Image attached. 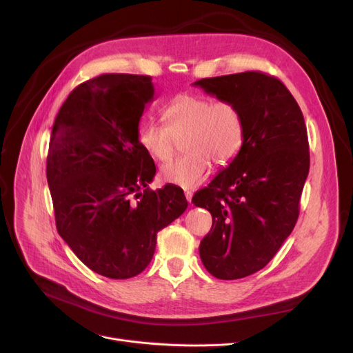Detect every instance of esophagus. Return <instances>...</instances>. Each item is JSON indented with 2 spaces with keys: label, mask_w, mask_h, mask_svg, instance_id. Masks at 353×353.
Listing matches in <instances>:
<instances>
[{
  "label": "esophagus",
  "mask_w": 353,
  "mask_h": 353,
  "mask_svg": "<svg viewBox=\"0 0 353 353\" xmlns=\"http://www.w3.org/2000/svg\"><path fill=\"white\" fill-rule=\"evenodd\" d=\"M185 199L188 203H191V199H193V193L191 191H185Z\"/></svg>",
  "instance_id": "obj_1"
}]
</instances>
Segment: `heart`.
<instances>
[{
    "mask_svg": "<svg viewBox=\"0 0 353 353\" xmlns=\"http://www.w3.org/2000/svg\"><path fill=\"white\" fill-rule=\"evenodd\" d=\"M166 125L145 122L138 131L143 150L166 162L183 141L184 157L160 168V179L183 188H196L208 176L210 162L227 166L244 143V116L230 100L213 101L199 94H178L163 109Z\"/></svg>",
    "mask_w": 353,
    "mask_h": 353,
    "instance_id": "obj_1",
    "label": "heart"
}]
</instances>
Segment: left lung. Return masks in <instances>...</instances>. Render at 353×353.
I'll use <instances>...</instances> for the list:
<instances>
[{
    "instance_id": "obj_1",
    "label": "left lung",
    "mask_w": 353,
    "mask_h": 353,
    "mask_svg": "<svg viewBox=\"0 0 353 353\" xmlns=\"http://www.w3.org/2000/svg\"><path fill=\"white\" fill-rule=\"evenodd\" d=\"M194 85L234 101L244 116L240 153L193 197L212 215L199 248L203 265L219 280H237L262 270L296 225L309 172L306 125L292 92L271 74L250 70Z\"/></svg>"
}]
</instances>
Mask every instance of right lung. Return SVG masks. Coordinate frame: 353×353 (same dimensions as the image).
<instances>
[{
  "mask_svg": "<svg viewBox=\"0 0 353 353\" xmlns=\"http://www.w3.org/2000/svg\"><path fill=\"white\" fill-rule=\"evenodd\" d=\"M150 77L105 73L78 85L52 125L47 181L60 237L100 275L125 280L150 263L157 232L181 216L183 188H148L156 166L138 143Z\"/></svg>",
  "mask_w": 353,
  "mask_h": 353,
  "instance_id": "right-lung-1",
  "label": "right lung"
}]
</instances>
